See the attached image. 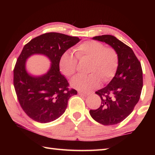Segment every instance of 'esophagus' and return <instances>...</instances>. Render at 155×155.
Masks as SVG:
<instances>
[{"label":"esophagus","instance_id":"obj_1","mask_svg":"<svg viewBox=\"0 0 155 155\" xmlns=\"http://www.w3.org/2000/svg\"><path fill=\"white\" fill-rule=\"evenodd\" d=\"M78 94L80 95H84V96H88V95H89L90 93H84V92H78Z\"/></svg>","mask_w":155,"mask_h":155}]
</instances>
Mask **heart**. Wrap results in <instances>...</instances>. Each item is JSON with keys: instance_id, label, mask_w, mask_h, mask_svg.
<instances>
[{"instance_id": "heart-1", "label": "heart", "mask_w": 155, "mask_h": 155, "mask_svg": "<svg viewBox=\"0 0 155 155\" xmlns=\"http://www.w3.org/2000/svg\"><path fill=\"white\" fill-rule=\"evenodd\" d=\"M78 59L91 60L88 76L77 75L71 81L72 88L81 91H90L100 86L101 80L109 82L116 73L118 66V55L113 48H105L101 42L87 41L76 50ZM77 58L69 51H65L59 59V68L66 77H70L77 69Z\"/></svg>"}]
</instances>
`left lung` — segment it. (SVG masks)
<instances>
[{"label":"left lung","instance_id":"left-lung-1","mask_svg":"<svg viewBox=\"0 0 155 155\" xmlns=\"http://www.w3.org/2000/svg\"><path fill=\"white\" fill-rule=\"evenodd\" d=\"M93 40L105 42L118 55V66L114 77L107 87L97 91L101 104L90 114L97 123L113 125L120 123L132 113L139 101L143 88V71L132 48L114 36H97Z\"/></svg>","mask_w":155,"mask_h":155}]
</instances>
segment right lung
Returning <instances> with one entry per match:
<instances>
[{"instance_id":"1","label":"right lung","mask_w":155,"mask_h":155,"mask_svg":"<svg viewBox=\"0 0 155 155\" xmlns=\"http://www.w3.org/2000/svg\"><path fill=\"white\" fill-rule=\"evenodd\" d=\"M81 38L58 32H48L36 37L25 45L14 68V87L19 103L28 116L41 123L53 121L63 114L68 101L77 94L68 90V83L60 72L61 54ZM41 54L51 62L45 74L37 76L29 73L25 62L30 56Z\"/></svg>"}]
</instances>
